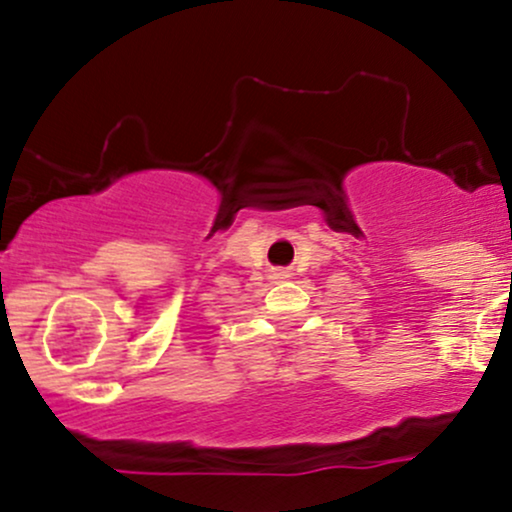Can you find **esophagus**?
<instances>
[{"mask_svg":"<svg viewBox=\"0 0 512 512\" xmlns=\"http://www.w3.org/2000/svg\"><path fill=\"white\" fill-rule=\"evenodd\" d=\"M281 276H284V274H281Z\"/></svg>","mask_w":512,"mask_h":512,"instance_id":"esophagus-1","label":"esophagus"}]
</instances>
